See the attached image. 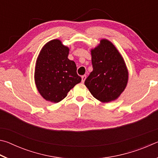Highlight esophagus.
Masks as SVG:
<instances>
[{"mask_svg":"<svg viewBox=\"0 0 158 158\" xmlns=\"http://www.w3.org/2000/svg\"><path fill=\"white\" fill-rule=\"evenodd\" d=\"M85 79H86V75H83L81 77V82L83 83V84H84V83Z\"/></svg>","mask_w":158,"mask_h":158,"instance_id":"1","label":"esophagus"}]
</instances>
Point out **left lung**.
<instances>
[{"label": "left lung", "instance_id": "left-lung-1", "mask_svg": "<svg viewBox=\"0 0 158 158\" xmlns=\"http://www.w3.org/2000/svg\"><path fill=\"white\" fill-rule=\"evenodd\" d=\"M93 71L84 82L93 97L104 103L117 100L128 82V70L121 53L111 41L102 39L90 50Z\"/></svg>", "mask_w": 158, "mask_h": 158}]
</instances>
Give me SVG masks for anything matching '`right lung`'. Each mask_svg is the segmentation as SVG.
<instances>
[{
  "label": "right lung",
  "instance_id": "add662e5",
  "mask_svg": "<svg viewBox=\"0 0 158 158\" xmlns=\"http://www.w3.org/2000/svg\"><path fill=\"white\" fill-rule=\"evenodd\" d=\"M69 49L60 40L47 42L40 52L35 67V84L45 100L58 103L81 82L77 66L68 59Z\"/></svg>",
  "mask_w": 158,
  "mask_h": 158
}]
</instances>
